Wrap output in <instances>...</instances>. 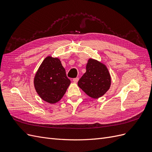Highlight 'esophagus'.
I'll return each instance as SVG.
<instances>
[{
    "instance_id": "1",
    "label": "esophagus",
    "mask_w": 152,
    "mask_h": 152,
    "mask_svg": "<svg viewBox=\"0 0 152 152\" xmlns=\"http://www.w3.org/2000/svg\"><path fill=\"white\" fill-rule=\"evenodd\" d=\"M79 78H78V77H77V78H74V79H73V82H75V83H77V82H78V81H79Z\"/></svg>"
}]
</instances>
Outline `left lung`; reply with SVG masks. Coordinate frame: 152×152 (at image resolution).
<instances>
[{
	"label": "left lung",
	"mask_w": 152,
	"mask_h": 152,
	"mask_svg": "<svg viewBox=\"0 0 152 152\" xmlns=\"http://www.w3.org/2000/svg\"><path fill=\"white\" fill-rule=\"evenodd\" d=\"M111 85V77L103 63L89 59L86 72L78 82V86L90 97L98 98L104 94Z\"/></svg>",
	"instance_id": "1"
}]
</instances>
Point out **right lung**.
I'll list each match as a JSON object with an SVG mask.
<instances>
[{
	"mask_svg": "<svg viewBox=\"0 0 152 152\" xmlns=\"http://www.w3.org/2000/svg\"><path fill=\"white\" fill-rule=\"evenodd\" d=\"M70 84L60 60L48 56L41 64L34 78L37 93L43 100L55 103L65 94Z\"/></svg>",
	"mask_w": 152,
	"mask_h": 152,
	"instance_id": "obj_1",
	"label": "right lung"
}]
</instances>
